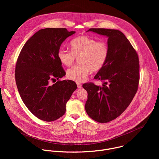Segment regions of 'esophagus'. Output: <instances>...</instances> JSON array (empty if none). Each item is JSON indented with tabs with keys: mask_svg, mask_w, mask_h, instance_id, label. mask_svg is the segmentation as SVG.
Returning a JSON list of instances; mask_svg holds the SVG:
<instances>
[{
	"mask_svg": "<svg viewBox=\"0 0 159 159\" xmlns=\"http://www.w3.org/2000/svg\"><path fill=\"white\" fill-rule=\"evenodd\" d=\"M77 87H78L79 89H81V88L82 87V85L81 84H80V83H77Z\"/></svg>",
	"mask_w": 159,
	"mask_h": 159,
	"instance_id": "esophagus-1",
	"label": "esophagus"
}]
</instances>
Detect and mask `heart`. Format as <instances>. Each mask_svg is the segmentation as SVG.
I'll use <instances>...</instances> for the list:
<instances>
[{"label": "heart", "mask_w": 159, "mask_h": 159, "mask_svg": "<svg viewBox=\"0 0 159 159\" xmlns=\"http://www.w3.org/2000/svg\"><path fill=\"white\" fill-rule=\"evenodd\" d=\"M71 51L60 48L57 57L60 62L65 66H72L79 58L80 65L69 69L66 76L77 82L85 81L90 72L100 70L106 63L109 55V47L106 42L80 36L75 38L70 42Z\"/></svg>", "instance_id": "heart-1"}]
</instances>
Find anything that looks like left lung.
Instances as JSON below:
<instances>
[{
    "label": "left lung",
    "mask_w": 159,
    "mask_h": 159,
    "mask_svg": "<svg viewBox=\"0 0 159 159\" xmlns=\"http://www.w3.org/2000/svg\"><path fill=\"white\" fill-rule=\"evenodd\" d=\"M89 31L108 37L109 55L94 78L100 80L102 86L93 82L82 85L88 94L85 108L90 118L99 123H108L122 114L137 92L140 80L139 55L119 30L90 28Z\"/></svg>",
    "instance_id": "obj_1"
}]
</instances>
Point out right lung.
Segmentation results:
<instances>
[{
    "label": "right lung",
    "mask_w": 159,
    "mask_h": 159,
    "mask_svg": "<svg viewBox=\"0 0 159 159\" xmlns=\"http://www.w3.org/2000/svg\"><path fill=\"white\" fill-rule=\"evenodd\" d=\"M75 33L66 28L40 30L26 41L17 58L15 79L19 93L32 114L43 121L61 117L77 87L74 81L60 80L66 73L57 57L61 43ZM56 79V83L50 84Z\"/></svg>",
    "instance_id": "obj_1"
}]
</instances>
